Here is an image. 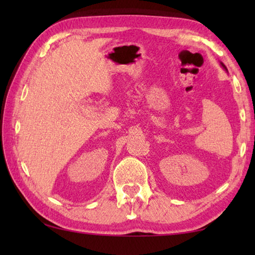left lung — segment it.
Wrapping results in <instances>:
<instances>
[{
	"instance_id": "left-lung-1",
	"label": "left lung",
	"mask_w": 255,
	"mask_h": 255,
	"mask_svg": "<svg viewBox=\"0 0 255 255\" xmlns=\"http://www.w3.org/2000/svg\"><path fill=\"white\" fill-rule=\"evenodd\" d=\"M221 64H222V66H223V67H224V68H225V70H226V71H227V68H226V66H225V65H224V64H223V63H221Z\"/></svg>"
}]
</instances>
